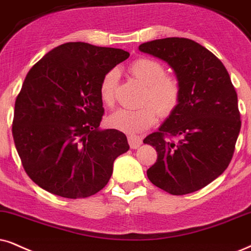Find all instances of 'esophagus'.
I'll return each instance as SVG.
<instances>
[{"mask_svg":"<svg viewBox=\"0 0 251 251\" xmlns=\"http://www.w3.org/2000/svg\"><path fill=\"white\" fill-rule=\"evenodd\" d=\"M127 139H128L129 147L133 148V149H136V148L139 147V146H140V145L142 144L141 138H140V136H138V135H133V134H131V135L127 136Z\"/></svg>","mask_w":251,"mask_h":251,"instance_id":"esophagus-1","label":"esophagus"}]
</instances>
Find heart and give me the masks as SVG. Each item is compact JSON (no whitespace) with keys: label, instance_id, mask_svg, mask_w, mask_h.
<instances>
[{"label":"heart","instance_id":"obj_1","mask_svg":"<svg viewBox=\"0 0 251 251\" xmlns=\"http://www.w3.org/2000/svg\"><path fill=\"white\" fill-rule=\"evenodd\" d=\"M133 77L145 85L142 103L138 109H119L110 116L109 124L125 133H140L156 122V113L167 118L175 112L180 103L182 88L178 78L166 74V68L157 60L138 58L128 66ZM119 74L116 69L107 72L100 84V97L104 105L113 106Z\"/></svg>","mask_w":251,"mask_h":251}]
</instances>
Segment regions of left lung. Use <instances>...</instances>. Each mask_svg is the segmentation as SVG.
I'll return each instance as SVG.
<instances>
[{"label": "left lung", "mask_w": 251, "mask_h": 251, "mask_svg": "<svg viewBox=\"0 0 251 251\" xmlns=\"http://www.w3.org/2000/svg\"><path fill=\"white\" fill-rule=\"evenodd\" d=\"M139 50L169 63L182 88L175 112L144 140L157 153L148 178L171 195L198 191L233 157L241 129L235 88L224 63L191 39H156Z\"/></svg>", "instance_id": "left-lung-1"}]
</instances>
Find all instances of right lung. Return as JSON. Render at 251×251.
Segmentation results:
<instances>
[{
  "label": "right lung",
  "instance_id": "1",
  "mask_svg": "<svg viewBox=\"0 0 251 251\" xmlns=\"http://www.w3.org/2000/svg\"><path fill=\"white\" fill-rule=\"evenodd\" d=\"M129 56L88 43L62 44L27 73L16 97L12 136L27 176L65 198H85L109 182L113 162L128 151L117 129L100 131L103 76Z\"/></svg>",
  "mask_w": 251,
  "mask_h": 251
}]
</instances>
